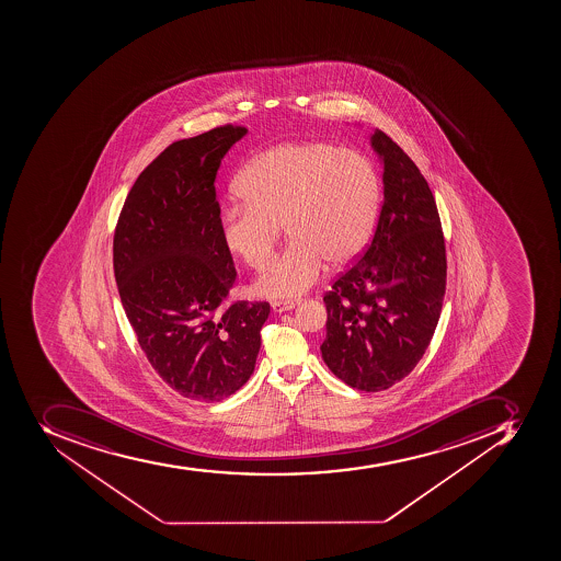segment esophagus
Returning <instances> with one entry per match:
<instances>
[{
  "instance_id": "34e87169",
  "label": "esophagus",
  "mask_w": 561,
  "mask_h": 561,
  "mask_svg": "<svg viewBox=\"0 0 561 561\" xmlns=\"http://www.w3.org/2000/svg\"><path fill=\"white\" fill-rule=\"evenodd\" d=\"M297 306H298V301H293V300L272 301V309H274V312H277V314H283V312H287V310H293Z\"/></svg>"
}]
</instances>
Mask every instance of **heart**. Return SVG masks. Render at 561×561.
I'll return each mask as SVG.
<instances>
[{
  "label": "heart",
  "instance_id": "heart-1",
  "mask_svg": "<svg viewBox=\"0 0 561 561\" xmlns=\"http://www.w3.org/2000/svg\"><path fill=\"white\" fill-rule=\"evenodd\" d=\"M243 203L224 208L219 237L232 257L263 270L280 226L291 240L254 289L300 297L330 268L358 260L381 206L378 169L358 151L323 141L283 142L252 159L234 183Z\"/></svg>",
  "mask_w": 561,
  "mask_h": 561
}]
</instances>
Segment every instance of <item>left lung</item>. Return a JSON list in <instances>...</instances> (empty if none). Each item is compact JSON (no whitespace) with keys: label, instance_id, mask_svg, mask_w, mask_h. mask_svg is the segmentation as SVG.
<instances>
[{"label":"left lung","instance_id":"left-lung-1","mask_svg":"<svg viewBox=\"0 0 561 561\" xmlns=\"http://www.w3.org/2000/svg\"><path fill=\"white\" fill-rule=\"evenodd\" d=\"M382 206L369 249L323 298L321 355L339 379L379 392L415 369L433 339L447 286L436 201L413 160L374 130Z\"/></svg>","mask_w":561,"mask_h":561}]
</instances>
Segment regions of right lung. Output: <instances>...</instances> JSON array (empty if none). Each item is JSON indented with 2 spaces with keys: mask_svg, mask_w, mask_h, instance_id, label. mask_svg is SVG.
Returning <instances> with one entry per match:
<instances>
[{
  "mask_svg": "<svg viewBox=\"0 0 561 561\" xmlns=\"http://www.w3.org/2000/svg\"><path fill=\"white\" fill-rule=\"evenodd\" d=\"M247 128L168 146L139 174L114 232V277L151 367L192 401L232 396L254 373L270 306L226 307L237 272L219 237L215 176Z\"/></svg>",
  "mask_w": 561,
  "mask_h": 561,
  "instance_id": "1",
  "label": "right lung"
}]
</instances>
